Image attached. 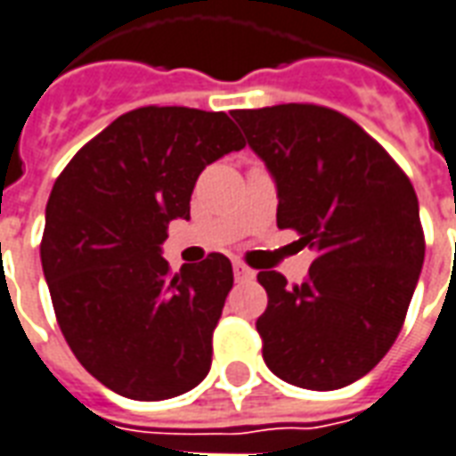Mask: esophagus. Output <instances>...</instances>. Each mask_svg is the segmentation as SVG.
Listing matches in <instances>:
<instances>
[{"instance_id":"esophagus-1","label":"esophagus","mask_w":456,"mask_h":456,"mask_svg":"<svg viewBox=\"0 0 456 456\" xmlns=\"http://www.w3.org/2000/svg\"><path fill=\"white\" fill-rule=\"evenodd\" d=\"M232 272H235V279H238V281H245V279L255 277V272H252L250 267H245L242 262H235V265H232Z\"/></svg>"}]
</instances>
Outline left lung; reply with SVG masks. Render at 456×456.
Wrapping results in <instances>:
<instances>
[{"label":"left lung","mask_w":456,"mask_h":456,"mask_svg":"<svg viewBox=\"0 0 456 456\" xmlns=\"http://www.w3.org/2000/svg\"><path fill=\"white\" fill-rule=\"evenodd\" d=\"M232 118L277 182V225L315 252L308 277L257 274L262 357L289 384L333 391L391 350L425 260L418 196L394 158L335 109L279 104Z\"/></svg>","instance_id":"left-lung-1"}]
</instances>
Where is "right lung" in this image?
I'll use <instances>...</instances> for the list:
<instances>
[{"mask_svg":"<svg viewBox=\"0 0 456 456\" xmlns=\"http://www.w3.org/2000/svg\"><path fill=\"white\" fill-rule=\"evenodd\" d=\"M245 148L224 111L141 106L118 116L53 184L41 240L55 318L79 364L133 401H165L211 369L214 330L232 287L211 252L177 274L167 225L189 218L199 175Z\"/></svg>","mask_w":456,"mask_h":456,"instance_id":"add662e5","label":"right lung"}]
</instances>
